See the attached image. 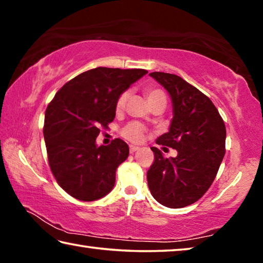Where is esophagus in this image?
Wrapping results in <instances>:
<instances>
[{
	"label": "esophagus",
	"mask_w": 263,
	"mask_h": 263,
	"mask_svg": "<svg viewBox=\"0 0 263 263\" xmlns=\"http://www.w3.org/2000/svg\"><path fill=\"white\" fill-rule=\"evenodd\" d=\"M138 149H139V147H138V146L130 145V153H135V152H137Z\"/></svg>",
	"instance_id": "obj_1"
}]
</instances>
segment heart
<instances>
[{"label": "heart", "mask_w": 263, "mask_h": 263, "mask_svg": "<svg viewBox=\"0 0 263 263\" xmlns=\"http://www.w3.org/2000/svg\"><path fill=\"white\" fill-rule=\"evenodd\" d=\"M146 97L149 103H152L153 101L159 100V99H164L166 100V95L161 90V89L158 88H149L146 90ZM128 99V92L123 91L121 95L118 96L117 101H116V111L117 112H121L124 110L126 104V101ZM145 133V127L142 124L138 122H131L126 124L125 126L122 128V136L125 138L126 140L131 142H140L142 140V137H144Z\"/></svg>", "instance_id": "1"}]
</instances>
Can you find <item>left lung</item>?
<instances>
[{
	"mask_svg": "<svg viewBox=\"0 0 263 263\" xmlns=\"http://www.w3.org/2000/svg\"><path fill=\"white\" fill-rule=\"evenodd\" d=\"M149 77L168 91L174 115L157 144L176 149L177 155L168 159L151 148L154 162L147 172L148 188L162 205L184 208L197 202L215 180L225 155V124L211 100L182 78L162 72Z\"/></svg>",
	"mask_w": 263,
	"mask_h": 263,
	"instance_id": "1",
	"label": "left lung"
}]
</instances>
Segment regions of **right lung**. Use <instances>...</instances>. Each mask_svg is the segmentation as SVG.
Listing matches in <instances>:
<instances>
[{"mask_svg": "<svg viewBox=\"0 0 263 263\" xmlns=\"http://www.w3.org/2000/svg\"><path fill=\"white\" fill-rule=\"evenodd\" d=\"M148 72L97 67L70 80L47 105L44 138L52 174L66 193L83 202L112 190L116 169L128 157L122 139L97 146L101 127L115 119L118 96Z\"/></svg>", "mask_w": 263, "mask_h": 263, "instance_id": "obj_1", "label": "right lung"}]
</instances>
